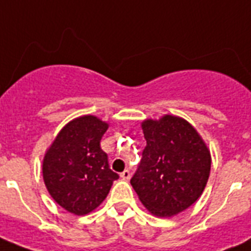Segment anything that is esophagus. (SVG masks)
Masks as SVG:
<instances>
[{
    "instance_id": "34e87169",
    "label": "esophagus",
    "mask_w": 251,
    "mask_h": 251,
    "mask_svg": "<svg viewBox=\"0 0 251 251\" xmlns=\"http://www.w3.org/2000/svg\"><path fill=\"white\" fill-rule=\"evenodd\" d=\"M130 177H131V173H130V171H127V169H126V171H124L121 173V178L125 179V181H126V179H129Z\"/></svg>"
}]
</instances>
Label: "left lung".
<instances>
[{"label":"left lung","instance_id":"1","mask_svg":"<svg viewBox=\"0 0 251 251\" xmlns=\"http://www.w3.org/2000/svg\"><path fill=\"white\" fill-rule=\"evenodd\" d=\"M142 129L147 145L130 183L151 214L171 218L190 207L204 190L210 151L197 130L176 116L147 120Z\"/></svg>","mask_w":251,"mask_h":251}]
</instances>
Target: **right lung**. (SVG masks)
I'll list each match as a JSON object with an SVG mask.
<instances>
[{
  "instance_id": "right-lung-1",
  "label": "right lung",
  "mask_w": 251,
  "mask_h": 251,
  "mask_svg": "<svg viewBox=\"0 0 251 251\" xmlns=\"http://www.w3.org/2000/svg\"><path fill=\"white\" fill-rule=\"evenodd\" d=\"M108 124L95 116L75 118L61 130L43 161L49 194L74 215L94 211L120 176L109 168L100 141Z\"/></svg>"
}]
</instances>
